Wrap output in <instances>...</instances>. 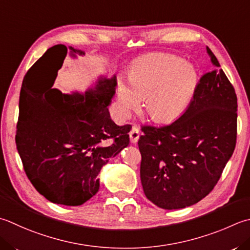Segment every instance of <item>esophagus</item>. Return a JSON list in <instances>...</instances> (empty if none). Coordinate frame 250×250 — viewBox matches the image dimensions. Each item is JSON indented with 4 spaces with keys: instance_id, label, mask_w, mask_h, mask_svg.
<instances>
[{
    "instance_id": "obj_1",
    "label": "esophagus",
    "mask_w": 250,
    "mask_h": 250,
    "mask_svg": "<svg viewBox=\"0 0 250 250\" xmlns=\"http://www.w3.org/2000/svg\"><path fill=\"white\" fill-rule=\"evenodd\" d=\"M129 136H130V141L132 142V143H136V142H138V140H139V138H140L139 129L136 128V126H133V128H132L131 131H130Z\"/></svg>"
}]
</instances>
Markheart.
<instances>
[{"mask_svg":"<svg viewBox=\"0 0 250 250\" xmlns=\"http://www.w3.org/2000/svg\"><path fill=\"white\" fill-rule=\"evenodd\" d=\"M130 82L117 86V110L122 118L138 109L143 97L145 110L155 121L167 122L183 114L197 86V72L178 56L157 54L136 62Z\"/></svg>","mask_w":250,"mask_h":250,"instance_id":"obj_1","label":"heart"}]
</instances>
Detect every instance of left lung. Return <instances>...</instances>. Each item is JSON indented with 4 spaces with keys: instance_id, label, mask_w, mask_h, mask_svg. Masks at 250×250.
<instances>
[{
    "instance_id": "1",
    "label": "left lung",
    "mask_w": 250,
    "mask_h": 250,
    "mask_svg": "<svg viewBox=\"0 0 250 250\" xmlns=\"http://www.w3.org/2000/svg\"><path fill=\"white\" fill-rule=\"evenodd\" d=\"M207 52L216 68L200 78L184 114L166 125H142L141 182L159 208H185L206 197L235 149L236 93Z\"/></svg>"
}]
</instances>
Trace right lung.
<instances>
[{
  "label": "right lung",
  "instance_id": "add662e5",
  "mask_svg": "<svg viewBox=\"0 0 250 250\" xmlns=\"http://www.w3.org/2000/svg\"><path fill=\"white\" fill-rule=\"evenodd\" d=\"M66 55L67 47L58 44L27 71L15 141L34 188L52 203L80 206L99 192L103 166L128 146L131 125L110 119L107 106L115 94V77L102 78L84 96L52 89L54 79L45 75L53 62L60 69Z\"/></svg>",
  "mask_w": 250,
  "mask_h": 250
}]
</instances>
